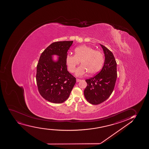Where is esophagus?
Returning a JSON list of instances; mask_svg holds the SVG:
<instances>
[{
    "mask_svg": "<svg viewBox=\"0 0 149 149\" xmlns=\"http://www.w3.org/2000/svg\"><path fill=\"white\" fill-rule=\"evenodd\" d=\"M76 81H77V82H79V81H81V79H76Z\"/></svg>",
    "mask_w": 149,
    "mask_h": 149,
    "instance_id": "34e87169",
    "label": "esophagus"
}]
</instances>
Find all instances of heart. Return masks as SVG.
Returning <instances> with one entry per match:
<instances>
[{"mask_svg":"<svg viewBox=\"0 0 149 149\" xmlns=\"http://www.w3.org/2000/svg\"><path fill=\"white\" fill-rule=\"evenodd\" d=\"M74 55H68L65 62L69 71L74 73L76 67L81 62V65L76 71L77 76H82L88 72L89 75L96 74L100 70L104 63L103 54L91 47L81 46L75 48Z\"/></svg>","mask_w":149,"mask_h":149,"instance_id":"heart-1","label":"heart"}]
</instances>
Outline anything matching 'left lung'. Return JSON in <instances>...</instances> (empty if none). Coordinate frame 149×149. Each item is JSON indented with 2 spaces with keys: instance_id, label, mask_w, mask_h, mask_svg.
Masks as SVG:
<instances>
[{
  "instance_id": "obj_1",
  "label": "left lung",
  "mask_w": 149,
  "mask_h": 149,
  "mask_svg": "<svg viewBox=\"0 0 149 149\" xmlns=\"http://www.w3.org/2000/svg\"><path fill=\"white\" fill-rule=\"evenodd\" d=\"M105 54V62L98 74L86 79L87 86L84 95L88 102L93 105L100 104L109 97L114 88L117 77V63L113 53L100 45Z\"/></svg>"
}]
</instances>
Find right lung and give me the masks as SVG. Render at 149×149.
Returning <instances> with one entry per match:
<instances>
[{
  "instance_id": "add662e5",
  "label": "right lung",
  "mask_w": 149,
  "mask_h": 149,
  "mask_svg": "<svg viewBox=\"0 0 149 149\" xmlns=\"http://www.w3.org/2000/svg\"><path fill=\"white\" fill-rule=\"evenodd\" d=\"M73 41L54 42L42 52L37 65L36 79L38 91L50 102L62 103L68 98L76 79L67 70L65 58ZM59 56L54 62L52 55Z\"/></svg>"
}]
</instances>
